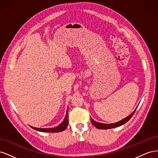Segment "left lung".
<instances>
[{"label":"left lung","mask_w":158,"mask_h":158,"mask_svg":"<svg viewBox=\"0 0 158 158\" xmlns=\"http://www.w3.org/2000/svg\"><path fill=\"white\" fill-rule=\"evenodd\" d=\"M136 110V108L135 111H134L130 114V115H128L126 118H123V120L118 121V122H117V123H114L104 124V123H98V122H96V121H95L94 120H93L92 118H91V117H90V120H91V122H92V125L94 126H95L97 128H99V129H109V128H115V127H118L119 126H121V125H124V124H125L126 123H127L131 118V117L134 115V114H135Z\"/></svg>","instance_id":"1"}]
</instances>
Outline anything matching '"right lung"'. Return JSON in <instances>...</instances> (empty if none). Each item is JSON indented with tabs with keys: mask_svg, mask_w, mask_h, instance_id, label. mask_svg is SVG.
I'll return each mask as SVG.
<instances>
[{
	"mask_svg": "<svg viewBox=\"0 0 158 158\" xmlns=\"http://www.w3.org/2000/svg\"><path fill=\"white\" fill-rule=\"evenodd\" d=\"M69 125V109L67 108V110H66V116L64 119V121H63L61 124L55 128H35V127H33L30 126L32 128L34 129V130H36L37 131H40V132H59L64 131L65 129L67 128Z\"/></svg>",
	"mask_w": 158,
	"mask_h": 158,
	"instance_id": "obj_1",
	"label": "right lung"
}]
</instances>
